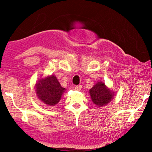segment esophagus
<instances>
[{
	"mask_svg": "<svg viewBox=\"0 0 152 152\" xmlns=\"http://www.w3.org/2000/svg\"><path fill=\"white\" fill-rule=\"evenodd\" d=\"M81 88H82L81 85H77V86H75V89L76 90V91H80V90H81Z\"/></svg>",
	"mask_w": 152,
	"mask_h": 152,
	"instance_id": "1",
	"label": "esophagus"
}]
</instances>
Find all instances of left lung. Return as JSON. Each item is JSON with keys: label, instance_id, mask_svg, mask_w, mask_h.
Instances as JSON below:
<instances>
[{"label": "left lung", "instance_id": "8db88e82", "mask_svg": "<svg viewBox=\"0 0 152 152\" xmlns=\"http://www.w3.org/2000/svg\"><path fill=\"white\" fill-rule=\"evenodd\" d=\"M90 94L93 103L97 106H104L112 100L113 97L112 91L106 87L103 82H97L91 90Z\"/></svg>", "mask_w": 152, "mask_h": 152}]
</instances>
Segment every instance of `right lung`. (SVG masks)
<instances>
[{
	"mask_svg": "<svg viewBox=\"0 0 152 152\" xmlns=\"http://www.w3.org/2000/svg\"><path fill=\"white\" fill-rule=\"evenodd\" d=\"M65 88L60 85L56 76L52 75L39 80L36 86V94L47 105L55 106L61 100Z\"/></svg>",
	"mask_w": 152,
	"mask_h": 152,
	"instance_id": "1",
	"label": "right lung"
}]
</instances>
